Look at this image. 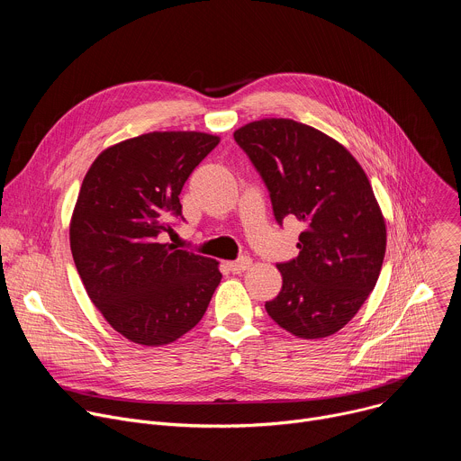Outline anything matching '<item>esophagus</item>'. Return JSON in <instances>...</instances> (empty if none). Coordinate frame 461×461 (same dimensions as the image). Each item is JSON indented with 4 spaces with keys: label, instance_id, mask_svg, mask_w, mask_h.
<instances>
[{
    "label": "esophagus",
    "instance_id": "34e87169",
    "mask_svg": "<svg viewBox=\"0 0 461 461\" xmlns=\"http://www.w3.org/2000/svg\"><path fill=\"white\" fill-rule=\"evenodd\" d=\"M249 265H251V258H249V257H242V258H239V260H230V262H226V267H228L230 272H233V274H242L244 270L249 268Z\"/></svg>",
    "mask_w": 461,
    "mask_h": 461
}]
</instances>
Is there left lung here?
Listing matches in <instances>:
<instances>
[{"label":"left lung","mask_w":461,"mask_h":461,"mask_svg":"<svg viewBox=\"0 0 461 461\" xmlns=\"http://www.w3.org/2000/svg\"><path fill=\"white\" fill-rule=\"evenodd\" d=\"M233 139L265 180L277 222L304 224L297 258L277 265L283 288L268 315L303 339L339 332L374 290L386 249L366 173L338 140L290 118L249 122Z\"/></svg>","instance_id":"left-lung-1"}]
</instances>
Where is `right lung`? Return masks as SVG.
I'll return each instance as SVG.
<instances>
[{"instance_id":"right-lung-1","label":"right lung","mask_w":461,"mask_h":461,"mask_svg":"<svg viewBox=\"0 0 461 461\" xmlns=\"http://www.w3.org/2000/svg\"><path fill=\"white\" fill-rule=\"evenodd\" d=\"M221 142L201 131H153L104 149L82 182L71 251L89 299L125 339L176 341L203 319L222 274L210 257L162 242L178 194Z\"/></svg>"}]
</instances>
